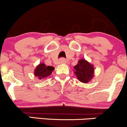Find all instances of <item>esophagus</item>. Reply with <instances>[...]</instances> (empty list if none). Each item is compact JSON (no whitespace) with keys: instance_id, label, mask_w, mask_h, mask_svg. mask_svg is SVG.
Wrapping results in <instances>:
<instances>
[{"instance_id":"34e87169","label":"esophagus","mask_w":127,"mask_h":127,"mask_svg":"<svg viewBox=\"0 0 127 127\" xmlns=\"http://www.w3.org/2000/svg\"><path fill=\"white\" fill-rule=\"evenodd\" d=\"M60 62L61 63H65L66 62V60H65V59H64V58H62V59H60Z\"/></svg>"}]
</instances>
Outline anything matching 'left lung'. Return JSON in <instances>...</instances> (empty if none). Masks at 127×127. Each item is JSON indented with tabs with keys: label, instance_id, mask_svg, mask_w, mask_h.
I'll return each instance as SVG.
<instances>
[{
	"label": "left lung",
	"instance_id": "8db88e82",
	"mask_svg": "<svg viewBox=\"0 0 127 127\" xmlns=\"http://www.w3.org/2000/svg\"><path fill=\"white\" fill-rule=\"evenodd\" d=\"M75 73L81 82L87 83L90 81L94 76V67L85 60L82 59L75 66Z\"/></svg>",
	"mask_w": 127,
	"mask_h": 127
}]
</instances>
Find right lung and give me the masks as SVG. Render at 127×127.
I'll return each mask as SVG.
<instances>
[{"label": "right lung", "mask_w": 127, "mask_h": 127, "mask_svg": "<svg viewBox=\"0 0 127 127\" xmlns=\"http://www.w3.org/2000/svg\"><path fill=\"white\" fill-rule=\"evenodd\" d=\"M54 67L52 66H46L45 64L40 63L34 70V75L38 79H43L51 74Z\"/></svg>", "instance_id": "obj_1"}]
</instances>
